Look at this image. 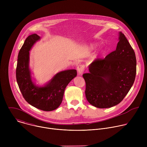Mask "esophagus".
<instances>
[{"label":"esophagus","mask_w":147,"mask_h":147,"mask_svg":"<svg viewBox=\"0 0 147 147\" xmlns=\"http://www.w3.org/2000/svg\"><path fill=\"white\" fill-rule=\"evenodd\" d=\"M77 71L78 75H82L84 71V65H80L77 66Z\"/></svg>","instance_id":"1"}]
</instances>
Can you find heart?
<instances>
[{"mask_svg": "<svg viewBox=\"0 0 147 147\" xmlns=\"http://www.w3.org/2000/svg\"><path fill=\"white\" fill-rule=\"evenodd\" d=\"M96 47V44H92V45H91V49H94L95 47Z\"/></svg>", "mask_w": 147, "mask_h": 147, "instance_id": "1", "label": "heart"}]
</instances>
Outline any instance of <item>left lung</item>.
<instances>
[{"label":"left lung","instance_id":"8db88e82","mask_svg":"<svg viewBox=\"0 0 147 147\" xmlns=\"http://www.w3.org/2000/svg\"><path fill=\"white\" fill-rule=\"evenodd\" d=\"M135 52L125 35L119 33L116 51L103 59L89 65L82 75L86 83L88 102L98 108H109L119 104L133 86L136 74Z\"/></svg>","mask_w":147,"mask_h":147}]
</instances>
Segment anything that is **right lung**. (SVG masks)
Instances as JSON below:
<instances>
[{
	"label": "right lung",
	"mask_w": 147,
	"mask_h": 147,
	"mask_svg": "<svg viewBox=\"0 0 147 147\" xmlns=\"http://www.w3.org/2000/svg\"><path fill=\"white\" fill-rule=\"evenodd\" d=\"M40 37L29 35L20 50L16 68V80L25 100L32 107L44 111L57 109L62 102L69 83L77 76V70H66L56 73L42 86L36 85L30 68V51Z\"/></svg>",
	"instance_id": "add662e5"
}]
</instances>
